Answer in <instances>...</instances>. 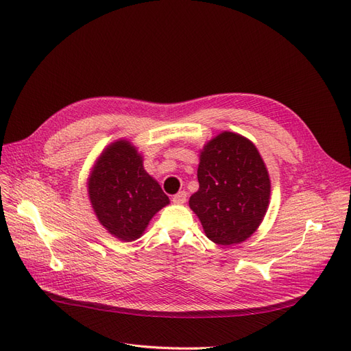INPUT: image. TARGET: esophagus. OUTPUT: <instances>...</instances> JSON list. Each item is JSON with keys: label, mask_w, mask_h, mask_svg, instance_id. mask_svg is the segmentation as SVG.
<instances>
[{"label": "esophagus", "mask_w": 351, "mask_h": 351, "mask_svg": "<svg viewBox=\"0 0 351 351\" xmlns=\"http://www.w3.org/2000/svg\"><path fill=\"white\" fill-rule=\"evenodd\" d=\"M186 199H187V193L186 192H180V193L173 196V202H174L176 205H183L184 202H186Z\"/></svg>", "instance_id": "obj_1"}]
</instances>
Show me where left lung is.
Returning a JSON list of instances; mask_svg holds the SVG:
<instances>
[{"instance_id":"1","label":"left lung","mask_w":351,"mask_h":351,"mask_svg":"<svg viewBox=\"0 0 351 351\" xmlns=\"http://www.w3.org/2000/svg\"><path fill=\"white\" fill-rule=\"evenodd\" d=\"M199 190L189 206L205 234L221 246L246 241L261 226L271 196L267 165L252 141L222 132L200 149Z\"/></svg>"}]
</instances>
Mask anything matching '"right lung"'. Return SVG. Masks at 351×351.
I'll return each mask as SVG.
<instances>
[{
    "instance_id": "obj_1",
    "label": "right lung",
    "mask_w": 351,
    "mask_h": 351,
    "mask_svg": "<svg viewBox=\"0 0 351 351\" xmlns=\"http://www.w3.org/2000/svg\"><path fill=\"white\" fill-rule=\"evenodd\" d=\"M88 196L99 224L120 241L139 239L158 210L169 204L146 173L143 155L127 139L110 143L95 161Z\"/></svg>"
}]
</instances>
